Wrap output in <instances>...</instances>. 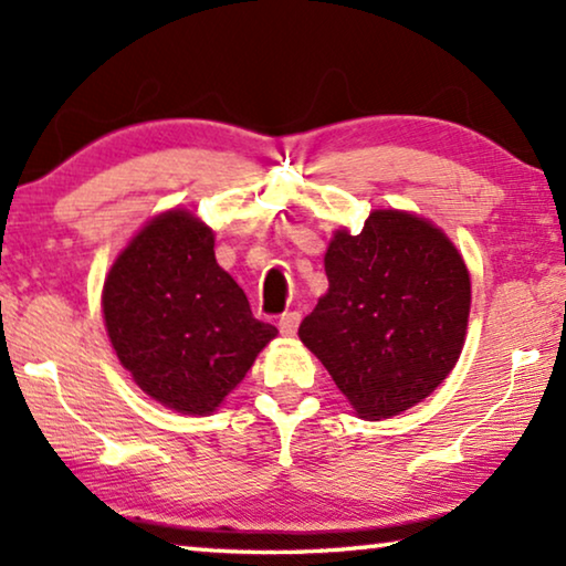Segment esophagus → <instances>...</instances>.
Returning a JSON list of instances; mask_svg holds the SVG:
<instances>
[{
  "label": "esophagus",
  "instance_id": "1",
  "mask_svg": "<svg viewBox=\"0 0 566 566\" xmlns=\"http://www.w3.org/2000/svg\"><path fill=\"white\" fill-rule=\"evenodd\" d=\"M298 322H301L298 312H285V314H281V319H277V329H281V335L293 337L298 329Z\"/></svg>",
  "mask_w": 566,
  "mask_h": 566
}]
</instances>
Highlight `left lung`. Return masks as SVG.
Wrapping results in <instances>:
<instances>
[{"label":"left lung","instance_id":"left-lung-1","mask_svg":"<svg viewBox=\"0 0 566 566\" xmlns=\"http://www.w3.org/2000/svg\"><path fill=\"white\" fill-rule=\"evenodd\" d=\"M329 291L298 337L366 420L405 412L451 374L467 337L471 281L430 221L374 211L324 254Z\"/></svg>","mask_w":566,"mask_h":566}]
</instances>
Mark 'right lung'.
<instances>
[{
	"label": "right lung",
	"mask_w": 566,
	"mask_h": 566,
	"mask_svg": "<svg viewBox=\"0 0 566 566\" xmlns=\"http://www.w3.org/2000/svg\"><path fill=\"white\" fill-rule=\"evenodd\" d=\"M103 312L134 381L185 415L213 412L277 335L219 268L213 231L185 211L157 216L120 252Z\"/></svg>",
	"instance_id": "right-lung-1"
}]
</instances>
